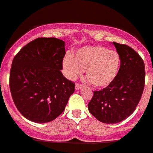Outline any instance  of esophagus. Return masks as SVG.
<instances>
[{
	"instance_id": "esophagus-1",
	"label": "esophagus",
	"mask_w": 153,
	"mask_h": 153,
	"mask_svg": "<svg viewBox=\"0 0 153 153\" xmlns=\"http://www.w3.org/2000/svg\"><path fill=\"white\" fill-rule=\"evenodd\" d=\"M82 88V86L81 85H79V84H76V85H75V89H76V90L81 89Z\"/></svg>"
}]
</instances>
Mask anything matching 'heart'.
<instances>
[{
	"instance_id": "heart-1",
	"label": "heart",
	"mask_w": 153,
	"mask_h": 153,
	"mask_svg": "<svg viewBox=\"0 0 153 153\" xmlns=\"http://www.w3.org/2000/svg\"><path fill=\"white\" fill-rule=\"evenodd\" d=\"M118 52L99 46H88L78 49L74 55L66 54L63 58L64 74L75 80L85 70V75L94 87L108 85L115 79L120 68Z\"/></svg>"
}]
</instances>
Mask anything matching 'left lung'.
I'll list each match as a JSON object with an SVG mask.
<instances>
[{"instance_id":"obj_1","label":"left lung","mask_w":153,"mask_h":153,"mask_svg":"<svg viewBox=\"0 0 153 153\" xmlns=\"http://www.w3.org/2000/svg\"><path fill=\"white\" fill-rule=\"evenodd\" d=\"M121 58L120 68L112 82L101 91H94L88 111L106 124H115L127 119L135 109L145 85L143 60L132 48L113 42Z\"/></svg>"}]
</instances>
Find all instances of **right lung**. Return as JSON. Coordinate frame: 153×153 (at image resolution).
<instances>
[{
  "label": "right lung",
  "instance_id": "right-lung-1",
  "mask_svg": "<svg viewBox=\"0 0 153 153\" xmlns=\"http://www.w3.org/2000/svg\"><path fill=\"white\" fill-rule=\"evenodd\" d=\"M65 54L64 41L39 38L24 46L13 59L10 93L18 110L28 120L48 123L65 108L75 83L61 71Z\"/></svg>",
  "mask_w": 153,
  "mask_h": 153
}]
</instances>
